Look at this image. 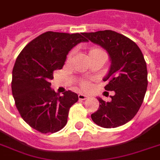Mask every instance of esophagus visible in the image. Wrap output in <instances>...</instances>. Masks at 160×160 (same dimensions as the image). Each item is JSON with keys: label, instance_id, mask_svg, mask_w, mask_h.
Masks as SVG:
<instances>
[{"label": "esophagus", "instance_id": "34e87169", "mask_svg": "<svg viewBox=\"0 0 160 160\" xmlns=\"http://www.w3.org/2000/svg\"><path fill=\"white\" fill-rule=\"evenodd\" d=\"M78 97H79V100H85L86 99H88V95H83V94H79L78 95Z\"/></svg>", "mask_w": 160, "mask_h": 160}]
</instances>
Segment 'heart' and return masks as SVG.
<instances>
[{"label": "heart", "mask_w": 160, "mask_h": 160, "mask_svg": "<svg viewBox=\"0 0 160 160\" xmlns=\"http://www.w3.org/2000/svg\"><path fill=\"white\" fill-rule=\"evenodd\" d=\"M95 54H104V55H105V52L101 50L100 48H99V47H92V48L90 49V51H89V53H88V55H89V56H90V55H95ZM70 58H71V54H70V55H68V60H70ZM80 87H81V89H82L83 90H90V84L88 81H86V80H82L81 82H80Z\"/></svg>", "instance_id": "obj_1"}]
</instances>
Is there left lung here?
<instances>
[{"mask_svg":"<svg viewBox=\"0 0 160 160\" xmlns=\"http://www.w3.org/2000/svg\"><path fill=\"white\" fill-rule=\"evenodd\" d=\"M82 35L106 50L111 61L104 81H108L105 90L114 94L109 102L97 98L100 107L91 119L104 128L126 124L139 111L147 90L148 72L142 51L134 41L115 31L105 30Z\"/></svg>","mask_w":160,"mask_h":160,"instance_id":"8db88e82","label":"left lung"}]
</instances>
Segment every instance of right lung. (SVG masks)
I'll return each instance as SVG.
<instances>
[{
	"label": "right lung",
	"mask_w": 160,
	"mask_h": 160,
	"mask_svg": "<svg viewBox=\"0 0 160 160\" xmlns=\"http://www.w3.org/2000/svg\"><path fill=\"white\" fill-rule=\"evenodd\" d=\"M84 41L82 34L47 31L27 44L16 59L11 81L15 104L21 118L37 131L55 133L67 123L78 95L68 90L60 96L51 88V80L69 51Z\"/></svg>",
	"instance_id": "1"
}]
</instances>
